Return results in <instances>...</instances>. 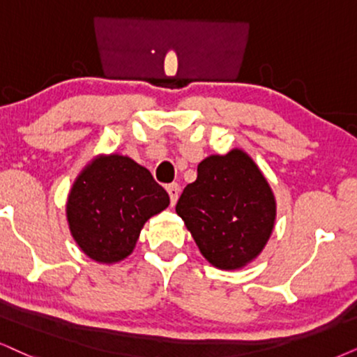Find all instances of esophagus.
<instances>
[{"label":"esophagus","mask_w":357,"mask_h":357,"mask_svg":"<svg viewBox=\"0 0 357 357\" xmlns=\"http://www.w3.org/2000/svg\"><path fill=\"white\" fill-rule=\"evenodd\" d=\"M166 189H168L171 206H174L176 201H178V197H179V184L178 183H173V184H169V186L166 188Z\"/></svg>","instance_id":"1"}]
</instances>
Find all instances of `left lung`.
<instances>
[{
	"label": "left lung",
	"mask_w": 357,
	"mask_h": 357,
	"mask_svg": "<svg viewBox=\"0 0 357 357\" xmlns=\"http://www.w3.org/2000/svg\"><path fill=\"white\" fill-rule=\"evenodd\" d=\"M176 212L214 267L236 270L260 254L272 234L275 199L254 161L241 150L209 156L184 188Z\"/></svg>",
	"instance_id": "1"
}]
</instances>
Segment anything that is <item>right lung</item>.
<instances>
[{"label":"right lung","mask_w":357,"mask_h":357,"mask_svg":"<svg viewBox=\"0 0 357 357\" xmlns=\"http://www.w3.org/2000/svg\"><path fill=\"white\" fill-rule=\"evenodd\" d=\"M169 196L150 171L128 156L93 160L70 189L67 220L90 259L114 264L132 254L143 224L166 209Z\"/></svg>","instance_id":"right-lung-1"}]
</instances>
